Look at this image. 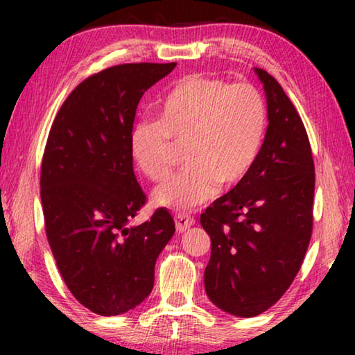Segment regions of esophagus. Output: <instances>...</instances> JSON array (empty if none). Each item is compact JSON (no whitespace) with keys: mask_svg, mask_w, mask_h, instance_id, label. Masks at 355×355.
<instances>
[{"mask_svg":"<svg viewBox=\"0 0 355 355\" xmlns=\"http://www.w3.org/2000/svg\"><path fill=\"white\" fill-rule=\"evenodd\" d=\"M174 223H176L178 232H184V231H187L191 226H193L196 220H193L192 216L184 215V213H178V215L174 216Z\"/></svg>","mask_w":355,"mask_h":355,"instance_id":"obj_1","label":"esophagus"}]
</instances>
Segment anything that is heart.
I'll return each mask as SVG.
<instances>
[{
  "instance_id": "obj_1",
  "label": "heart",
  "mask_w": 355,
  "mask_h": 355,
  "mask_svg": "<svg viewBox=\"0 0 355 355\" xmlns=\"http://www.w3.org/2000/svg\"><path fill=\"white\" fill-rule=\"evenodd\" d=\"M266 105L254 85L208 76L179 80L158 106V121L134 124L129 148L135 166L162 182L173 169V144L184 145L182 173L155 189L159 207L189 211L244 181L263 144Z\"/></svg>"
}]
</instances>
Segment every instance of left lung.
Instances as JSON below:
<instances>
[{"mask_svg":"<svg viewBox=\"0 0 355 355\" xmlns=\"http://www.w3.org/2000/svg\"><path fill=\"white\" fill-rule=\"evenodd\" d=\"M268 128L244 181L216 198L200 223L211 239L208 299L236 317H257L279 300L312 237L315 166L294 105L273 76L255 67Z\"/></svg>","mask_w":355,"mask_h":355,"instance_id":"1","label":"left lung"}]
</instances>
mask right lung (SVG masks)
I'll return each instance as SVG.
<instances>
[{"label":"right lung","instance_id":"add662e5","mask_svg":"<svg viewBox=\"0 0 355 355\" xmlns=\"http://www.w3.org/2000/svg\"><path fill=\"white\" fill-rule=\"evenodd\" d=\"M176 62H132L90 76L53 121L40 174L46 237L72 295L113 317L142 304L155 263L174 234L168 210L132 225L145 203L129 135L142 95Z\"/></svg>","mask_w":355,"mask_h":355}]
</instances>
